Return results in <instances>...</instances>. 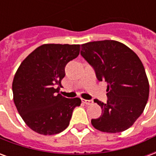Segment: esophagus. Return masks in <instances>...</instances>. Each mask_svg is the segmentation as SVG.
Wrapping results in <instances>:
<instances>
[{"label":"esophagus","mask_w":156,"mask_h":156,"mask_svg":"<svg viewBox=\"0 0 156 156\" xmlns=\"http://www.w3.org/2000/svg\"><path fill=\"white\" fill-rule=\"evenodd\" d=\"M82 102L83 103V104H85V105H91V104H93V100L92 99H82Z\"/></svg>","instance_id":"obj_1"}]
</instances>
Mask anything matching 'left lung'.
<instances>
[{"label": "left lung", "instance_id": "8db88e82", "mask_svg": "<svg viewBox=\"0 0 156 156\" xmlns=\"http://www.w3.org/2000/svg\"><path fill=\"white\" fill-rule=\"evenodd\" d=\"M80 54L94 69L99 82L107 83L108 100L93 126L102 132L119 133L131 127L144 111L150 86L144 66L134 51L121 42L105 40L81 45Z\"/></svg>", "mask_w": 156, "mask_h": 156}]
</instances>
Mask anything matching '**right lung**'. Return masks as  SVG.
<instances>
[{
  "instance_id": "right-lung-1",
  "label": "right lung",
  "mask_w": 156,
  "mask_h": 156,
  "mask_svg": "<svg viewBox=\"0 0 156 156\" xmlns=\"http://www.w3.org/2000/svg\"><path fill=\"white\" fill-rule=\"evenodd\" d=\"M80 45L44 44L29 54L16 73L13 99L27 125L41 134H55L68 127L81 99L58 94L65 67L79 54Z\"/></svg>"
}]
</instances>
